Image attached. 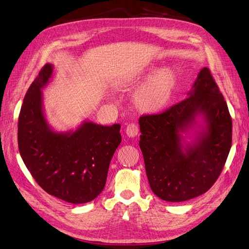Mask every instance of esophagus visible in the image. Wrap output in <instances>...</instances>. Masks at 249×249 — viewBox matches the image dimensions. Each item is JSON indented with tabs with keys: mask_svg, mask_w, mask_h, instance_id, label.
Masks as SVG:
<instances>
[{
	"mask_svg": "<svg viewBox=\"0 0 249 249\" xmlns=\"http://www.w3.org/2000/svg\"><path fill=\"white\" fill-rule=\"evenodd\" d=\"M139 131H140V128L135 123L128 124V126L126 127V133L128 136H130V138H134L135 135H138Z\"/></svg>",
	"mask_w": 249,
	"mask_h": 249,
	"instance_id": "obj_1",
	"label": "esophagus"
}]
</instances>
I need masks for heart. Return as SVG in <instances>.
<instances>
[{"label": "heart", "mask_w": 249, "mask_h": 249, "mask_svg": "<svg viewBox=\"0 0 249 249\" xmlns=\"http://www.w3.org/2000/svg\"><path fill=\"white\" fill-rule=\"evenodd\" d=\"M176 88V75L171 69L159 71L143 85L135 95V106L146 113H156L162 109Z\"/></svg>", "instance_id": "1"}]
</instances>
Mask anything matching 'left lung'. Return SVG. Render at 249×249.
Wrapping results in <instances>:
<instances>
[{"label": "left lung", "mask_w": 249, "mask_h": 249, "mask_svg": "<svg viewBox=\"0 0 249 249\" xmlns=\"http://www.w3.org/2000/svg\"><path fill=\"white\" fill-rule=\"evenodd\" d=\"M184 100L157 114L140 118V148L150 187L167 202H184L209 190L220 176L231 146V119L228 104L209 68L197 75ZM204 113L208 131L183 152L182 131Z\"/></svg>", "instance_id": "8db88e82"}]
</instances>
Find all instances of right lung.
<instances>
[{
	"instance_id": "1",
	"label": "right lung",
	"mask_w": 249,
	"mask_h": 249,
	"mask_svg": "<svg viewBox=\"0 0 249 249\" xmlns=\"http://www.w3.org/2000/svg\"><path fill=\"white\" fill-rule=\"evenodd\" d=\"M52 72V65L45 64L23 99L18 129L19 153L32 177L47 194L71 204H85L106 186L109 162L122 140L121 125L86 122L73 133L51 130L40 89Z\"/></svg>"
}]
</instances>
